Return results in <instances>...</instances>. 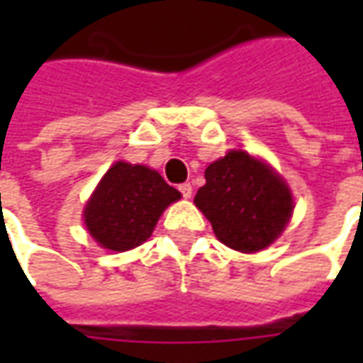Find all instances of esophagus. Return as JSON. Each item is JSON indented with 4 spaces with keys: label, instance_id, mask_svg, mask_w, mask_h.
<instances>
[{
    "label": "esophagus",
    "instance_id": "34e87169",
    "mask_svg": "<svg viewBox=\"0 0 363 363\" xmlns=\"http://www.w3.org/2000/svg\"><path fill=\"white\" fill-rule=\"evenodd\" d=\"M179 190H181L182 198L192 196V184H190V182H182L181 186H179Z\"/></svg>",
    "mask_w": 363,
    "mask_h": 363
}]
</instances>
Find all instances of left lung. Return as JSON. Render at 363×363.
<instances>
[{"mask_svg": "<svg viewBox=\"0 0 363 363\" xmlns=\"http://www.w3.org/2000/svg\"><path fill=\"white\" fill-rule=\"evenodd\" d=\"M194 204L229 249L257 252L272 245L294 212L291 190L264 161L231 150L206 169Z\"/></svg>", "mask_w": 363, "mask_h": 363, "instance_id": "left-lung-1", "label": "left lung"}]
</instances>
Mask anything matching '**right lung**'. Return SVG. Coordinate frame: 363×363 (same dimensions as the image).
Returning <instances> with one entry per match:
<instances>
[{"mask_svg":"<svg viewBox=\"0 0 363 363\" xmlns=\"http://www.w3.org/2000/svg\"><path fill=\"white\" fill-rule=\"evenodd\" d=\"M179 198L157 171L116 161L85 204L83 220L101 247L130 251L150 239L161 213Z\"/></svg>","mask_w":363,"mask_h":363,"instance_id":"right-lung-1","label":"right lung"}]
</instances>
